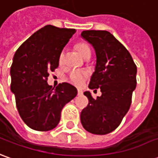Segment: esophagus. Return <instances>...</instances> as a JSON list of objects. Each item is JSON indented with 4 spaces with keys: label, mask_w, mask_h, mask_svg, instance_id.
<instances>
[{
    "label": "esophagus",
    "mask_w": 158,
    "mask_h": 158,
    "mask_svg": "<svg viewBox=\"0 0 158 158\" xmlns=\"http://www.w3.org/2000/svg\"><path fill=\"white\" fill-rule=\"evenodd\" d=\"M82 94H83V93H82L81 90H78V91H77V94L78 95H82Z\"/></svg>",
    "instance_id": "34e87169"
}]
</instances>
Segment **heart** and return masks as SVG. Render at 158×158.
<instances>
[{
  "instance_id": "1",
  "label": "heart",
  "mask_w": 158,
  "mask_h": 158,
  "mask_svg": "<svg viewBox=\"0 0 158 158\" xmlns=\"http://www.w3.org/2000/svg\"><path fill=\"white\" fill-rule=\"evenodd\" d=\"M76 48L82 57H84V58L90 57L91 50H90V48L87 43L79 42L76 45ZM64 58V52H62L59 55V63H63ZM88 77H89V72L84 70H74L69 75L70 82L72 84L76 85V86H78V87L84 84L85 81L88 80Z\"/></svg>"
}]
</instances>
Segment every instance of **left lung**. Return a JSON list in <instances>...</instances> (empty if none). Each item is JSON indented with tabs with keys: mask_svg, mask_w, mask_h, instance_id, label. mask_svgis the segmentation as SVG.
<instances>
[{
	"mask_svg": "<svg viewBox=\"0 0 158 158\" xmlns=\"http://www.w3.org/2000/svg\"><path fill=\"white\" fill-rule=\"evenodd\" d=\"M81 35L94 48L97 58L88 87L102 93L94 99L85 92L88 105L81 111V123L91 134L107 135L120 125L130 108L137 67L127 48L109 31H83Z\"/></svg>",
	"mask_w": 158,
	"mask_h": 158,
	"instance_id": "obj_1",
	"label": "left lung"
}]
</instances>
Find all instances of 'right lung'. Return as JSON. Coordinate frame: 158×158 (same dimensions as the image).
<instances>
[{
  "mask_svg": "<svg viewBox=\"0 0 158 158\" xmlns=\"http://www.w3.org/2000/svg\"><path fill=\"white\" fill-rule=\"evenodd\" d=\"M75 29L46 25L29 37L13 57L11 66V91L22 120L36 131L51 130L59 124L61 110L77 94L67 82L55 88L48 84L49 72L59 66L64 46Z\"/></svg>",
  "mask_w": 158,
  "mask_h": 158,
  "instance_id": "1",
  "label": "right lung"
}]
</instances>
